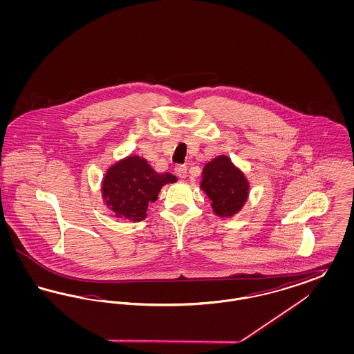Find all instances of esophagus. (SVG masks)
<instances>
[{
	"label": "esophagus",
	"instance_id": "1",
	"mask_svg": "<svg viewBox=\"0 0 354 354\" xmlns=\"http://www.w3.org/2000/svg\"><path fill=\"white\" fill-rule=\"evenodd\" d=\"M175 172H176V175H178L179 178L185 179V178H187V166H185V165L176 166V167H175Z\"/></svg>",
	"mask_w": 354,
	"mask_h": 354
}]
</instances>
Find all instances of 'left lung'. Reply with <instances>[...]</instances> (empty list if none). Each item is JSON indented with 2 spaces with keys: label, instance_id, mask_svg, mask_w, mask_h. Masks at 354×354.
Returning a JSON list of instances; mask_svg holds the SVG:
<instances>
[{
  "label": "left lung",
  "instance_id": "8db88e82",
  "mask_svg": "<svg viewBox=\"0 0 354 354\" xmlns=\"http://www.w3.org/2000/svg\"><path fill=\"white\" fill-rule=\"evenodd\" d=\"M201 189L211 201L212 212L219 218H232L248 202L250 180L228 155H218L204 165Z\"/></svg>",
  "mask_w": 354,
  "mask_h": 354
}]
</instances>
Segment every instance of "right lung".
<instances>
[{"label":"right lung","mask_w":354,"mask_h":354,"mask_svg":"<svg viewBox=\"0 0 354 354\" xmlns=\"http://www.w3.org/2000/svg\"><path fill=\"white\" fill-rule=\"evenodd\" d=\"M178 182L169 172H156L139 155H129L109 166L102 178L103 204L115 218L133 223L147 218L149 204L158 199L162 187Z\"/></svg>","instance_id":"right-lung-1"}]
</instances>
